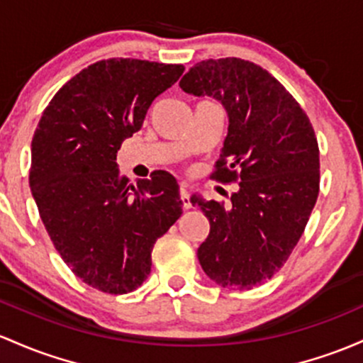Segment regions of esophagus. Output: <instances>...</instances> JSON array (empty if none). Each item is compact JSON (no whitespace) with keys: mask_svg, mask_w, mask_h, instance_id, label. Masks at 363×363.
<instances>
[{"mask_svg":"<svg viewBox=\"0 0 363 363\" xmlns=\"http://www.w3.org/2000/svg\"><path fill=\"white\" fill-rule=\"evenodd\" d=\"M179 196H181V201H182V206H184L186 210L191 208V200H189V194H188V189L186 188H181L179 191Z\"/></svg>","mask_w":363,"mask_h":363,"instance_id":"esophagus-1","label":"esophagus"}]
</instances>
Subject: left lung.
Instances as JSON below:
<instances>
[{
  "mask_svg": "<svg viewBox=\"0 0 363 363\" xmlns=\"http://www.w3.org/2000/svg\"><path fill=\"white\" fill-rule=\"evenodd\" d=\"M179 86L224 105L229 127L212 179L240 184L229 208L191 200L210 222L198 260L222 288L252 289L286 264L315 206V133L286 87L248 60H203Z\"/></svg>",
  "mask_w": 363,
  "mask_h": 363,
  "instance_id": "obj_1",
  "label": "left lung"
}]
</instances>
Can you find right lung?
Segmentation results:
<instances>
[{
  "instance_id": "right-lung-1",
  "label": "right lung",
  "mask_w": 363,
  "mask_h": 363,
  "mask_svg": "<svg viewBox=\"0 0 363 363\" xmlns=\"http://www.w3.org/2000/svg\"><path fill=\"white\" fill-rule=\"evenodd\" d=\"M182 72L172 63L101 60L62 86L34 133L29 184L39 217L63 262L98 291L138 289L150 276L153 245L182 213L172 174L155 170L134 188L115 162Z\"/></svg>"
}]
</instances>
